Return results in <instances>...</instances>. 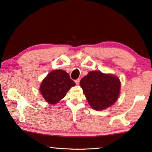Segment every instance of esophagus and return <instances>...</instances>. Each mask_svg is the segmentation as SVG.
<instances>
[{
  "label": "esophagus",
  "mask_w": 152,
  "mask_h": 152,
  "mask_svg": "<svg viewBox=\"0 0 152 152\" xmlns=\"http://www.w3.org/2000/svg\"><path fill=\"white\" fill-rule=\"evenodd\" d=\"M80 78H78L77 80H75L76 84L77 85L79 84V83H80Z\"/></svg>",
  "instance_id": "esophagus-1"
}]
</instances>
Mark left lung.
<instances>
[{
	"label": "left lung",
	"mask_w": 152,
	"mask_h": 152,
	"mask_svg": "<svg viewBox=\"0 0 152 152\" xmlns=\"http://www.w3.org/2000/svg\"><path fill=\"white\" fill-rule=\"evenodd\" d=\"M80 86L93 109L103 110L114 104L120 95L119 78L100 71H91L82 78Z\"/></svg>",
	"instance_id": "8db88e82"
}]
</instances>
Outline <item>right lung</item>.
<instances>
[{
	"instance_id": "obj_1",
	"label": "right lung",
	"mask_w": 152,
	"mask_h": 152,
	"mask_svg": "<svg viewBox=\"0 0 152 152\" xmlns=\"http://www.w3.org/2000/svg\"><path fill=\"white\" fill-rule=\"evenodd\" d=\"M76 85L69 74L62 70H54L43 80L40 92L45 100L50 104L58 103L70 88Z\"/></svg>"
}]
</instances>
